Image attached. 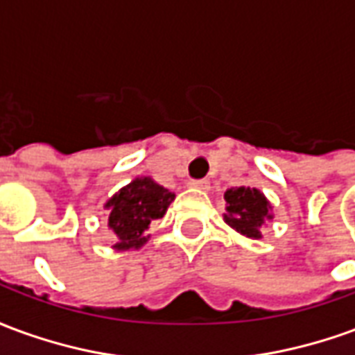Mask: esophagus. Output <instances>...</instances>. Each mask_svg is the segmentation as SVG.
Returning <instances> with one entry per match:
<instances>
[{"mask_svg":"<svg viewBox=\"0 0 355 355\" xmlns=\"http://www.w3.org/2000/svg\"><path fill=\"white\" fill-rule=\"evenodd\" d=\"M190 188H196V190H201V192H207L209 180H190Z\"/></svg>","mask_w":355,"mask_h":355,"instance_id":"34e87169","label":"esophagus"}]
</instances>
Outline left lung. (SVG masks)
Listing matches in <instances>:
<instances>
[{
  "mask_svg": "<svg viewBox=\"0 0 355 355\" xmlns=\"http://www.w3.org/2000/svg\"><path fill=\"white\" fill-rule=\"evenodd\" d=\"M224 200H226L224 223L245 238L261 239V230L274 218L272 203L266 200V196L257 188L236 186L224 192Z\"/></svg>",
  "mask_w": 355,
  "mask_h": 355,
  "instance_id": "left-lung-1",
  "label": "left lung"
}]
</instances>
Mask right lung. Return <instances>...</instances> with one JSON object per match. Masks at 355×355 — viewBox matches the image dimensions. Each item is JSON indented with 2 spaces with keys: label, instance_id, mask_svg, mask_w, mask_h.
<instances>
[{
  "label": "right lung",
  "instance_id": "add662e5",
  "mask_svg": "<svg viewBox=\"0 0 355 355\" xmlns=\"http://www.w3.org/2000/svg\"><path fill=\"white\" fill-rule=\"evenodd\" d=\"M175 200V193L157 184L154 178L137 177L119 188L106 203L108 230L116 243L114 251H137L150 239V223L162 218Z\"/></svg>",
  "mask_w": 355,
  "mask_h": 355
}]
</instances>
